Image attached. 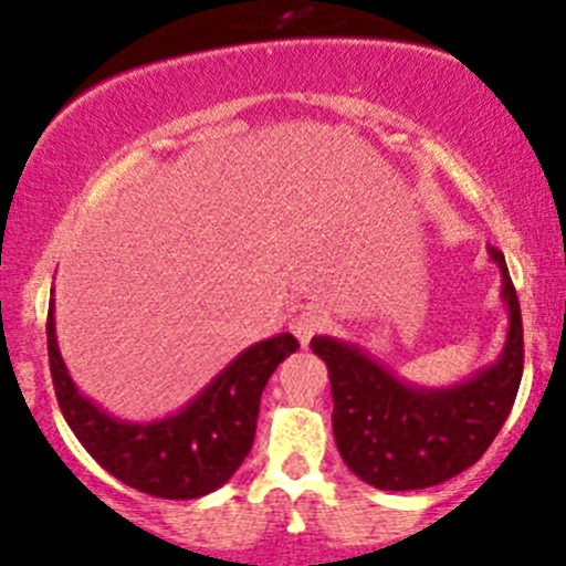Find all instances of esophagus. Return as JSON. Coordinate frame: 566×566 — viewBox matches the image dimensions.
Returning <instances> with one entry per match:
<instances>
[{"label":"esophagus","instance_id":"34e87169","mask_svg":"<svg viewBox=\"0 0 566 566\" xmlns=\"http://www.w3.org/2000/svg\"><path fill=\"white\" fill-rule=\"evenodd\" d=\"M325 325H328V315H325V312L306 310V312H301V315L295 317L293 323H290V328H293L295 339H298L301 345L306 347V345H310L312 336L319 334V331H323Z\"/></svg>","mask_w":566,"mask_h":566}]
</instances>
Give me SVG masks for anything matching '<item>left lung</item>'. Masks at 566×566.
Listing matches in <instances>:
<instances>
[{"label":"left lung","mask_w":566,"mask_h":566,"mask_svg":"<svg viewBox=\"0 0 566 566\" xmlns=\"http://www.w3.org/2000/svg\"><path fill=\"white\" fill-rule=\"evenodd\" d=\"M510 312L504 353L493 367L449 389L399 380L361 347L315 336L312 353L328 367L334 438L345 465L378 490H424L471 468L504 427L523 378L521 301L506 260L490 247Z\"/></svg>","instance_id":"1"}]
</instances>
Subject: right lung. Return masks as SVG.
Returning <instances> with one entry per match:
<instances>
[{
  "label": "right lung",
  "instance_id": "add662e5",
  "mask_svg": "<svg viewBox=\"0 0 566 566\" xmlns=\"http://www.w3.org/2000/svg\"><path fill=\"white\" fill-rule=\"evenodd\" d=\"M45 342L56 402L73 436L123 484L172 501L213 493L241 468L254 443L262 389L273 369L298 350L293 334L256 342L175 416L130 424L108 416L73 386L56 347L54 298L49 301Z\"/></svg>",
  "mask_w": 566,
  "mask_h": 566
}]
</instances>
